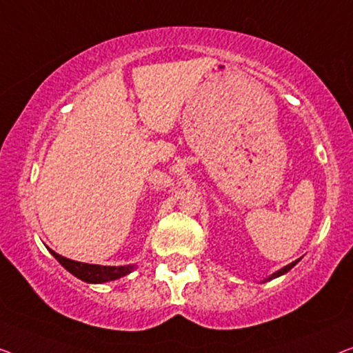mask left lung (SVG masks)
Here are the masks:
<instances>
[{
	"mask_svg": "<svg viewBox=\"0 0 353 353\" xmlns=\"http://www.w3.org/2000/svg\"><path fill=\"white\" fill-rule=\"evenodd\" d=\"M297 262H299V259H297V261H294V262H291V264H288L286 267H283V269H281V270H278V272H275V274H274V275H272V276H269V278H267V280H274V278H276V276H280V275H283V274H286V272H288V270H291V269H292V267H294V265L297 264Z\"/></svg>",
	"mask_w": 353,
	"mask_h": 353,
	"instance_id": "1",
	"label": "left lung"
}]
</instances>
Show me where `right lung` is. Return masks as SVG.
Segmentation results:
<instances>
[{
	"instance_id": "1",
	"label": "right lung",
	"mask_w": 353,
	"mask_h": 353,
	"mask_svg": "<svg viewBox=\"0 0 353 353\" xmlns=\"http://www.w3.org/2000/svg\"><path fill=\"white\" fill-rule=\"evenodd\" d=\"M51 254L61 262L62 267L70 272L72 275H75L79 280L86 283H103V281H112L117 278H121L128 274H131L134 270V265H121V267H108V265H96V264H84V262L67 259L52 250Z\"/></svg>"
}]
</instances>
